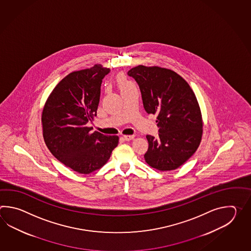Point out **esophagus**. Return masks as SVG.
Wrapping results in <instances>:
<instances>
[{
    "label": "esophagus",
    "instance_id": "34e87169",
    "mask_svg": "<svg viewBox=\"0 0 251 251\" xmlns=\"http://www.w3.org/2000/svg\"><path fill=\"white\" fill-rule=\"evenodd\" d=\"M134 138V135H123L122 136V139L125 140V141H131V140H133Z\"/></svg>",
    "mask_w": 251,
    "mask_h": 251
}]
</instances>
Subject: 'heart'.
I'll return each mask as SVG.
<instances>
[{
    "label": "heart",
    "instance_id": "heart-1",
    "mask_svg": "<svg viewBox=\"0 0 251 251\" xmlns=\"http://www.w3.org/2000/svg\"><path fill=\"white\" fill-rule=\"evenodd\" d=\"M118 83L121 92L129 90V89H132V88H135V86H134L133 82L131 80H128L125 75H119L118 76Z\"/></svg>",
    "mask_w": 251,
    "mask_h": 251
}]
</instances>
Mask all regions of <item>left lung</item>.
Here are the masks:
<instances>
[{"label":"left lung","mask_w":251,"mask_h":251,"mask_svg":"<svg viewBox=\"0 0 251 251\" xmlns=\"http://www.w3.org/2000/svg\"><path fill=\"white\" fill-rule=\"evenodd\" d=\"M127 75L138 83L145 111L158 115L159 136L146 135L149 148L145 161L158 171L176 170L201 143L203 120L197 97L187 81L172 70L138 65Z\"/></svg>","instance_id":"1"}]
</instances>
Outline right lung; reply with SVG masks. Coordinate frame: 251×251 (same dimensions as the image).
I'll return each mask as SVG.
<instances>
[{
  "label": "right lung",
  "instance_id": "right-lung-1",
  "mask_svg": "<svg viewBox=\"0 0 251 251\" xmlns=\"http://www.w3.org/2000/svg\"><path fill=\"white\" fill-rule=\"evenodd\" d=\"M110 72L101 64L71 73L54 87L42 112L43 137L51 153L66 167L90 174L107 163L118 135H104L86 125L97 116L102 79Z\"/></svg>",
  "mask_w": 251,
  "mask_h": 251
}]
</instances>
